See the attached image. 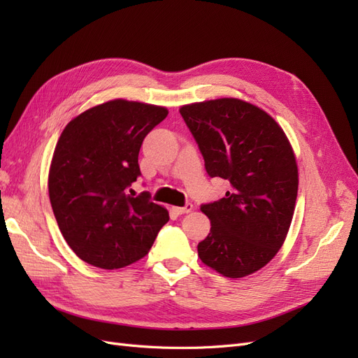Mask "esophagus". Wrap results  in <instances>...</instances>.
I'll return each instance as SVG.
<instances>
[{
  "instance_id": "34e87169",
  "label": "esophagus",
  "mask_w": 358,
  "mask_h": 358,
  "mask_svg": "<svg viewBox=\"0 0 358 358\" xmlns=\"http://www.w3.org/2000/svg\"><path fill=\"white\" fill-rule=\"evenodd\" d=\"M173 210H175L178 215H182V213H189L192 210V204L191 203H187L183 208H173Z\"/></svg>"
}]
</instances>
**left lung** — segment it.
<instances>
[{
	"mask_svg": "<svg viewBox=\"0 0 358 358\" xmlns=\"http://www.w3.org/2000/svg\"><path fill=\"white\" fill-rule=\"evenodd\" d=\"M210 178L230 182L225 197L201 204L210 233L199 243L201 262L227 278L264 267L282 246L294 213L299 171L275 119L237 99L182 106Z\"/></svg>",
	"mask_w": 358,
	"mask_h": 358,
	"instance_id": "left-lung-1",
	"label": "left lung"
}]
</instances>
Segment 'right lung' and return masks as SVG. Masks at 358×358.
<instances>
[{
	"label": "right lung",
	"mask_w": 358,
	"mask_h": 358,
	"mask_svg": "<svg viewBox=\"0 0 358 358\" xmlns=\"http://www.w3.org/2000/svg\"><path fill=\"white\" fill-rule=\"evenodd\" d=\"M166 107L112 100L64 128L49 170V199L64 239L85 263L106 270L143 258L169 212L136 196L138 152Z\"/></svg>",
	"instance_id": "1"
}]
</instances>
